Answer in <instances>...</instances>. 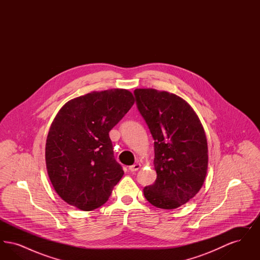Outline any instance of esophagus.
<instances>
[{"instance_id": "1", "label": "esophagus", "mask_w": 260, "mask_h": 260, "mask_svg": "<svg viewBox=\"0 0 260 260\" xmlns=\"http://www.w3.org/2000/svg\"><path fill=\"white\" fill-rule=\"evenodd\" d=\"M139 168H140V164H135V165H133V166H129V167H128V170H129L132 173H134V172L138 171Z\"/></svg>"}]
</instances>
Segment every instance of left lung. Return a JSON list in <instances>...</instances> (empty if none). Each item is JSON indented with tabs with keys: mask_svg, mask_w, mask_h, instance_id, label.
Returning <instances> with one entry per match:
<instances>
[{
	"mask_svg": "<svg viewBox=\"0 0 260 260\" xmlns=\"http://www.w3.org/2000/svg\"><path fill=\"white\" fill-rule=\"evenodd\" d=\"M137 109L154 141L157 178L143 189L151 205L173 210L193 198L208 170V143L198 116L185 100L167 91L137 88Z\"/></svg>",
	"mask_w": 260,
	"mask_h": 260,
	"instance_id": "obj_1",
	"label": "left lung"
}]
</instances>
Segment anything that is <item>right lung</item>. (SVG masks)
<instances>
[{
  "label": "right lung",
  "instance_id": "obj_1",
  "mask_svg": "<svg viewBox=\"0 0 260 260\" xmlns=\"http://www.w3.org/2000/svg\"><path fill=\"white\" fill-rule=\"evenodd\" d=\"M134 102L126 89L93 91L68 101L54 118L46 164L51 184L67 204L88 211L111 196L124 171L115 160L109 132Z\"/></svg>",
  "mask_w": 260,
  "mask_h": 260
}]
</instances>
